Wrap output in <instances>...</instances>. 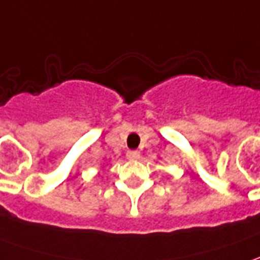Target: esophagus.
Segmentation results:
<instances>
[{
  "label": "esophagus",
  "instance_id": "obj_1",
  "mask_svg": "<svg viewBox=\"0 0 260 260\" xmlns=\"http://www.w3.org/2000/svg\"><path fill=\"white\" fill-rule=\"evenodd\" d=\"M126 158L129 160H137L141 158V152L139 151H128L126 152Z\"/></svg>",
  "mask_w": 260,
  "mask_h": 260
}]
</instances>
